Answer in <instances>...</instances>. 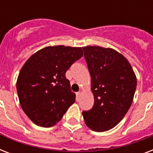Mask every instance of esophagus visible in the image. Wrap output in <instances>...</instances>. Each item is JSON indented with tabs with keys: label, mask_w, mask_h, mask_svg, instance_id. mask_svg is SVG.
<instances>
[{
	"label": "esophagus",
	"mask_w": 153,
	"mask_h": 153,
	"mask_svg": "<svg viewBox=\"0 0 153 153\" xmlns=\"http://www.w3.org/2000/svg\"><path fill=\"white\" fill-rule=\"evenodd\" d=\"M80 95H81V92H80V91H79V92H78V93H76V96H77V98H78V99L80 98Z\"/></svg>",
	"instance_id": "esophagus-1"
}]
</instances>
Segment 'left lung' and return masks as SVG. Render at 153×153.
Segmentation results:
<instances>
[{"label": "left lung", "instance_id": "obj_1", "mask_svg": "<svg viewBox=\"0 0 153 153\" xmlns=\"http://www.w3.org/2000/svg\"><path fill=\"white\" fill-rule=\"evenodd\" d=\"M91 77L94 103L82 112L85 123L96 132L114 128L123 119L137 88L133 70L123 55L111 48H82Z\"/></svg>", "mask_w": 153, "mask_h": 153}]
</instances>
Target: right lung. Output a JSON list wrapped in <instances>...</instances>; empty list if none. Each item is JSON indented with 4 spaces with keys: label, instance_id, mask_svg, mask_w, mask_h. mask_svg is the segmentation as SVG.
I'll return each instance as SVG.
<instances>
[{
    "label": "right lung",
    "instance_id": "obj_1",
    "mask_svg": "<svg viewBox=\"0 0 153 153\" xmlns=\"http://www.w3.org/2000/svg\"><path fill=\"white\" fill-rule=\"evenodd\" d=\"M82 55L81 48L47 47L23 66L16 91L23 110L36 125L55 126L74 103L75 94L65 74Z\"/></svg>",
    "mask_w": 153,
    "mask_h": 153
}]
</instances>
